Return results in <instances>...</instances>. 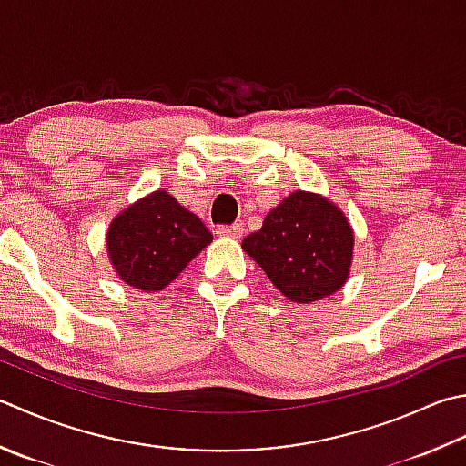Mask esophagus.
<instances>
[{"label": "esophagus", "mask_w": 466, "mask_h": 466, "mask_svg": "<svg viewBox=\"0 0 466 466\" xmlns=\"http://www.w3.org/2000/svg\"><path fill=\"white\" fill-rule=\"evenodd\" d=\"M216 234L220 236V238H232V240H238L244 236V228L240 224H234V226H220L216 230Z\"/></svg>", "instance_id": "34e87169"}]
</instances>
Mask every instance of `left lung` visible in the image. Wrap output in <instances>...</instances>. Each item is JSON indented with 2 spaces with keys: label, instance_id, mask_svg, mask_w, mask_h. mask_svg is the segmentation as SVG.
<instances>
[{
  "label": "left lung",
  "instance_id": "left-lung-1",
  "mask_svg": "<svg viewBox=\"0 0 466 466\" xmlns=\"http://www.w3.org/2000/svg\"><path fill=\"white\" fill-rule=\"evenodd\" d=\"M353 228L339 206L313 191L297 189L267 214L242 250L293 303L335 295L350 279Z\"/></svg>",
  "mask_w": 466,
  "mask_h": 466
}]
</instances>
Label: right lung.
Returning <instances> with one entry per match:
<instances>
[{
    "instance_id": "right-lung-1",
    "label": "right lung",
    "mask_w": 466,
    "mask_h": 466,
    "mask_svg": "<svg viewBox=\"0 0 466 466\" xmlns=\"http://www.w3.org/2000/svg\"><path fill=\"white\" fill-rule=\"evenodd\" d=\"M212 242L202 220L157 189L121 209L106 232V254L115 275L143 293L171 285L191 258Z\"/></svg>"
}]
</instances>
